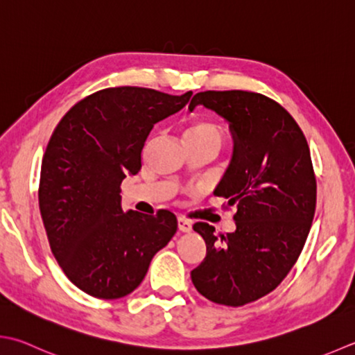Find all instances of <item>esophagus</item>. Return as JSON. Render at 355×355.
Listing matches in <instances>:
<instances>
[{"instance_id":"1","label":"esophagus","mask_w":355,"mask_h":355,"mask_svg":"<svg viewBox=\"0 0 355 355\" xmlns=\"http://www.w3.org/2000/svg\"><path fill=\"white\" fill-rule=\"evenodd\" d=\"M178 229L182 232H191L192 231V223L184 217H178Z\"/></svg>"}]
</instances>
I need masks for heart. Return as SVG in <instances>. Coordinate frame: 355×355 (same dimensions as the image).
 Here are the masks:
<instances>
[{
    "label": "heart",
    "mask_w": 355,
    "mask_h": 355,
    "mask_svg": "<svg viewBox=\"0 0 355 355\" xmlns=\"http://www.w3.org/2000/svg\"><path fill=\"white\" fill-rule=\"evenodd\" d=\"M225 128L220 123L203 116L191 118L184 128V138L187 144L215 143L221 146L225 141Z\"/></svg>",
    "instance_id": "1"
}]
</instances>
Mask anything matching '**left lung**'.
Listing matches in <instances>:
<instances>
[{
  "mask_svg": "<svg viewBox=\"0 0 355 355\" xmlns=\"http://www.w3.org/2000/svg\"><path fill=\"white\" fill-rule=\"evenodd\" d=\"M198 104L232 132V159L214 193L237 206V229L218 239L214 226L193 225L206 257L191 279L207 300L237 308L272 293L295 265L315 214V173L300 126L277 101L246 90H206L193 95L189 110Z\"/></svg>",
  "mask_w": 355,
  "mask_h": 355,
  "instance_id": "8db88e82",
  "label": "left lung"
}]
</instances>
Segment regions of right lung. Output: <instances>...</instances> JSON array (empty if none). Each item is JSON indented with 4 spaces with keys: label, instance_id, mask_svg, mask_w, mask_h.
I'll use <instances>...</instances> for the list:
<instances>
[{
    "label": "right lung",
    "instance_id": "add662e5",
    "mask_svg": "<svg viewBox=\"0 0 355 355\" xmlns=\"http://www.w3.org/2000/svg\"><path fill=\"white\" fill-rule=\"evenodd\" d=\"M192 92L109 87L78 101L49 140L38 201L49 245L76 288L120 298L138 288L150 260L177 232V218L123 212L120 186L141 169L154 124L178 112Z\"/></svg>",
    "mask_w": 355,
    "mask_h": 355
}]
</instances>
